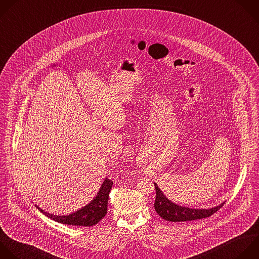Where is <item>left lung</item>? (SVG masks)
<instances>
[{
	"label": "left lung",
	"instance_id": "8db88e82",
	"mask_svg": "<svg viewBox=\"0 0 259 259\" xmlns=\"http://www.w3.org/2000/svg\"><path fill=\"white\" fill-rule=\"evenodd\" d=\"M155 187V201H154V209L158 213L160 218L168 222H187L193 220H199L208 218L214 212H217L225 202L221 203L218 206L211 208H190L186 206H181L173 201H170L163 192L159 189L156 183H154Z\"/></svg>",
	"mask_w": 259,
	"mask_h": 259
}]
</instances>
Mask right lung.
<instances>
[{"instance_id":"right-lung-1","label":"right lung","mask_w":259,"mask_h":259,"mask_svg":"<svg viewBox=\"0 0 259 259\" xmlns=\"http://www.w3.org/2000/svg\"><path fill=\"white\" fill-rule=\"evenodd\" d=\"M113 186V181L106 178L103 182L98 194L96 197L85 206L80 209L67 214V215H57L45 211L39 206L35 205L36 208L42 212L48 218L52 219L61 224L72 225V226H82V227H92L98 224L104 217H106L108 211V200L109 194Z\"/></svg>"}]
</instances>
